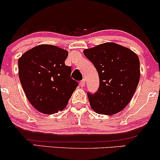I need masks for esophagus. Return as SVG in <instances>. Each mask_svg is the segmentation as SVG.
<instances>
[{
  "instance_id": "esophagus-1",
  "label": "esophagus",
  "mask_w": 160,
  "mask_h": 160,
  "mask_svg": "<svg viewBox=\"0 0 160 160\" xmlns=\"http://www.w3.org/2000/svg\"><path fill=\"white\" fill-rule=\"evenodd\" d=\"M80 86H81V87H83V86H85V80H82L80 82Z\"/></svg>"
}]
</instances>
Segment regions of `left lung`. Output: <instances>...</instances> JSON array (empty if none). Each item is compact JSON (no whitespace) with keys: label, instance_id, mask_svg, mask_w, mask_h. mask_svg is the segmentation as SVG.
I'll return each mask as SVG.
<instances>
[{"label":"left lung","instance_id":"8db88e82","mask_svg":"<svg viewBox=\"0 0 160 160\" xmlns=\"http://www.w3.org/2000/svg\"><path fill=\"white\" fill-rule=\"evenodd\" d=\"M83 53L92 62L100 79L96 93H87L92 109L105 115L122 111L132 98L140 79L138 56L127 47L112 42L86 49Z\"/></svg>","mask_w":160,"mask_h":160}]
</instances>
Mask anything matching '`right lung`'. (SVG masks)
Wrapping results in <instances>:
<instances>
[{"mask_svg": "<svg viewBox=\"0 0 160 160\" xmlns=\"http://www.w3.org/2000/svg\"><path fill=\"white\" fill-rule=\"evenodd\" d=\"M68 52L56 46L38 45L19 58V77L32 106L40 113L53 114L67 106L78 86L66 66Z\"/></svg>", "mask_w": 160, "mask_h": 160, "instance_id": "obj_1", "label": "right lung"}]
</instances>
